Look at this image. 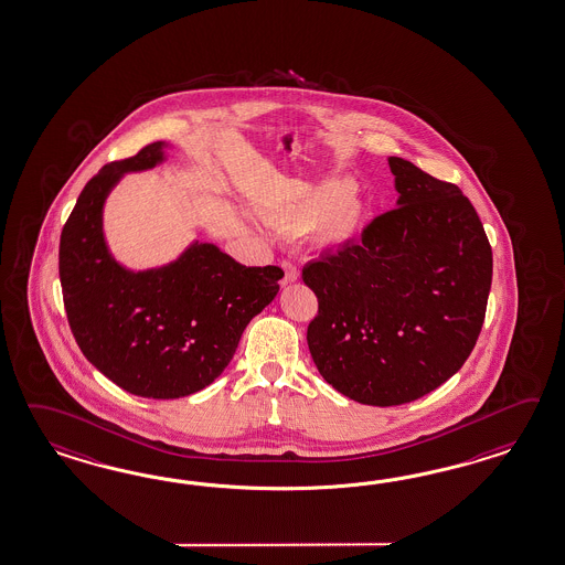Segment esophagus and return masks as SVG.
Instances as JSON below:
<instances>
[{"mask_svg":"<svg viewBox=\"0 0 565 565\" xmlns=\"http://www.w3.org/2000/svg\"><path fill=\"white\" fill-rule=\"evenodd\" d=\"M281 269H284V277H281V286H289V284L298 281V277H300V271H298V267H296L294 263L281 262Z\"/></svg>","mask_w":565,"mask_h":565,"instance_id":"1","label":"esophagus"}]
</instances>
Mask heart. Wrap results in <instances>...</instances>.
Masks as SVG:
<instances>
[{
	"label": "heart",
	"mask_w": 565,
	"mask_h": 565,
	"mask_svg": "<svg viewBox=\"0 0 565 565\" xmlns=\"http://www.w3.org/2000/svg\"><path fill=\"white\" fill-rule=\"evenodd\" d=\"M279 226L300 228L303 241L318 253H337L358 236L365 216V204L349 181L339 178L315 181L269 207Z\"/></svg>",
	"instance_id": "b5f03b06"
}]
</instances>
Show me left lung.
I'll return each instance as SVG.
<instances>
[{
    "label": "left lung",
    "instance_id": "8db88e82",
    "mask_svg": "<svg viewBox=\"0 0 565 565\" xmlns=\"http://www.w3.org/2000/svg\"><path fill=\"white\" fill-rule=\"evenodd\" d=\"M396 207L303 267L317 294L308 349L329 384L370 406L423 398L461 370L482 331L492 248L461 190L387 157Z\"/></svg>",
    "mask_w": 565,
    "mask_h": 565
}]
</instances>
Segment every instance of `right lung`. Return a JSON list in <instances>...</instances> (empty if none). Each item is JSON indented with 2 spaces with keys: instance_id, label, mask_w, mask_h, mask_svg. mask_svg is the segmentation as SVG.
Listing matches in <instances>:
<instances>
[{
  "instance_id": "right-lung-1",
  "label": "right lung",
  "mask_w": 565,
  "mask_h": 565,
  "mask_svg": "<svg viewBox=\"0 0 565 565\" xmlns=\"http://www.w3.org/2000/svg\"><path fill=\"white\" fill-rule=\"evenodd\" d=\"M173 149L157 140L102 167L79 193L58 247L65 310L83 355L142 398H181L212 384L284 277L276 265L245 267L198 238L159 267L130 269L114 257L104 231L110 193L126 173L163 166Z\"/></svg>"
}]
</instances>
